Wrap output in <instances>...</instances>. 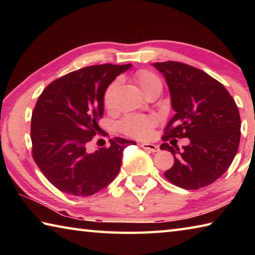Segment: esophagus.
I'll list each match as a JSON object with an SVG mask.
<instances>
[{"mask_svg": "<svg viewBox=\"0 0 255 255\" xmlns=\"http://www.w3.org/2000/svg\"><path fill=\"white\" fill-rule=\"evenodd\" d=\"M140 147H143L144 149H146V150H149V152H153V153H155V152H158L159 150V148H158V146L157 145H155V144H149V143H143V144H140Z\"/></svg>", "mask_w": 255, "mask_h": 255, "instance_id": "34e87169", "label": "esophagus"}]
</instances>
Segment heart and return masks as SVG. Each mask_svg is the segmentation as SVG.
I'll use <instances>...</instances> for the list:
<instances>
[{"mask_svg":"<svg viewBox=\"0 0 255 255\" xmlns=\"http://www.w3.org/2000/svg\"><path fill=\"white\" fill-rule=\"evenodd\" d=\"M136 82L145 94H148L154 90H162V81L159 77L149 71H139L136 73ZM120 81L116 80L108 86L103 94V105L107 109H111L115 106V96L119 88ZM156 125V119L149 116H128L120 124L123 131L136 138H148L152 135L153 128Z\"/></svg>","mask_w":255,"mask_h":255,"instance_id":"1","label":"heart"}]
</instances>
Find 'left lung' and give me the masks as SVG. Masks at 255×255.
I'll return each instance as SVG.
<instances>
[{"label":"left lung","instance_id":"8db88e82","mask_svg":"<svg viewBox=\"0 0 255 255\" xmlns=\"http://www.w3.org/2000/svg\"><path fill=\"white\" fill-rule=\"evenodd\" d=\"M165 79L174 116L163 139L189 138L183 149L167 143L174 164L164 175L180 188L207 187L225 173L239 149L241 118L237 106L222 83L204 71L178 62L154 63Z\"/></svg>","mask_w":255,"mask_h":255}]
</instances>
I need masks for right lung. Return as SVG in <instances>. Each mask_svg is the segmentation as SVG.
Listing matches in <instances>:
<instances>
[{"instance_id": "add662e5", "label": "right lung", "mask_w": 255, "mask_h": 255, "mask_svg": "<svg viewBox=\"0 0 255 255\" xmlns=\"http://www.w3.org/2000/svg\"><path fill=\"white\" fill-rule=\"evenodd\" d=\"M127 65L88 66L59 77L38 98L31 117L32 156L46 179L67 195L88 197L116 179L124 149L135 141L115 137L109 147L89 152L100 132L103 94Z\"/></svg>"}]
</instances>
